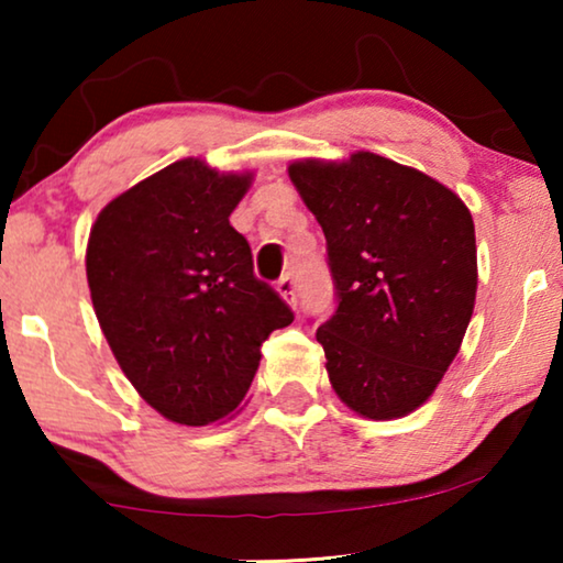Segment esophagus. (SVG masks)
<instances>
[{
    "label": "esophagus",
    "instance_id": "obj_1",
    "mask_svg": "<svg viewBox=\"0 0 563 563\" xmlns=\"http://www.w3.org/2000/svg\"><path fill=\"white\" fill-rule=\"evenodd\" d=\"M276 291L284 297V302L289 307H297V282L291 279V276H282L279 284H276Z\"/></svg>",
    "mask_w": 563,
    "mask_h": 563
}]
</instances>
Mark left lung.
Instances as JSON below:
<instances>
[{
    "label": "left lung",
    "instance_id": "8db88e82",
    "mask_svg": "<svg viewBox=\"0 0 563 563\" xmlns=\"http://www.w3.org/2000/svg\"><path fill=\"white\" fill-rule=\"evenodd\" d=\"M287 172L328 241L338 307L318 343L330 384L361 418H405L441 384L472 320V212L433 176L368 151Z\"/></svg>",
    "mask_w": 563,
    "mask_h": 563
}]
</instances>
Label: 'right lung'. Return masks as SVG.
Segmentation results:
<instances>
[{"mask_svg":"<svg viewBox=\"0 0 563 563\" xmlns=\"http://www.w3.org/2000/svg\"><path fill=\"white\" fill-rule=\"evenodd\" d=\"M251 172L181 158L97 214L87 282L122 374L179 426H212L245 399L261 345L295 314L253 274L230 214Z\"/></svg>","mask_w":563,"mask_h":563,"instance_id":"add662e5","label":"right lung"}]
</instances>
